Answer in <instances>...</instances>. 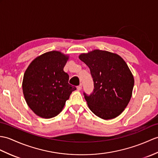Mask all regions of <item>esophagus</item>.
Listing matches in <instances>:
<instances>
[{
  "label": "esophagus",
  "mask_w": 158,
  "mask_h": 158,
  "mask_svg": "<svg viewBox=\"0 0 158 158\" xmlns=\"http://www.w3.org/2000/svg\"><path fill=\"white\" fill-rule=\"evenodd\" d=\"M77 90L80 91L81 89V88H82V84H80L79 85H78L77 87Z\"/></svg>",
  "instance_id": "1"
}]
</instances>
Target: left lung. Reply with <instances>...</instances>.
I'll list each match as a JSON object with an SVG mask.
<instances>
[{
	"mask_svg": "<svg viewBox=\"0 0 158 158\" xmlns=\"http://www.w3.org/2000/svg\"><path fill=\"white\" fill-rule=\"evenodd\" d=\"M79 59L89 68L93 78V92H83L91 111L104 120L119 116L129 104L134 86L126 62L118 54L100 50L81 54Z\"/></svg>",
	"mask_w": 158,
	"mask_h": 158,
	"instance_id": "obj_1",
	"label": "left lung"
}]
</instances>
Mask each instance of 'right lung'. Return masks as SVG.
<instances>
[{
  "label": "right lung",
  "mask_w": 158,
  "mask_h": 158,
  "mask_svg": "<svg viewBox=\"0 0 158 158\" xmlns=\"http://www.w3.org/2000/svg\"><path fill=\"white\" fill-rule=\"evenodd\" d=\"M68 57L58 51L43 54L29 65L23 76V92L35 114L44 118L58 115L76 87L63 71Z\"/></svg>",
  "instance_id": "add662e5"
}]
</instances>
